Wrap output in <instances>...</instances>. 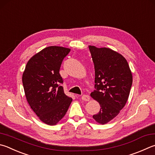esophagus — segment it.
<instances>
[{
    "instance_id": "34e87169",
    "label": "esophagus",
    "mask_w": 155,
    "mask_h": 155,
    "mask_svg": "<svg viewBox=\"0 0 155 155\" xmlns=\"http://www.w3.org/2000/svg\"><path fill=\"white\" fill-rule=\"evenodd\" d=\"M81 99L84 101H89L90 97L88 95H83L82 96H81Z\"/></svg>"
}]
</instances>
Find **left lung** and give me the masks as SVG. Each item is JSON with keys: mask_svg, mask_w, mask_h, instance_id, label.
Masks as SVG:
<instances>
[{"mask_svg": "<svg viewBox=\"0 0 155 155\" xmlns=\"http://www.w3.org/2000/svg\"><path fill=\"white\" fill-rule=\"evenodd\" d=\"M95 68V88L93 99L100 105L98 113L93 116L104 125L116 117L128 100L133 77L126 59L106 47L89 46Z\"/></svg>", "mask_w": 155, "mask_h": 155, "instance_id": "left-lung-1", "label": "left lung"}]
</instances>
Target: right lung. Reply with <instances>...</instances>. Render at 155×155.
<instances>
[{
  "label": "right lung",
  "instance_id": "obj_1",
  "mask_svg": "<svg viewBox=\"0 0 155 155\" xmlns=\"http://www.w3.org/2000/svg\"><path fill=\"white\" fill-rule=\"evenodd\" d=\"M70 49L50 46L31 58L22 75L26 97L41 121L55 125L65 116L72 99L64 94L60 69Z\"/></svg>",
  "mask_w": 155,
  "mask_h": 155
}]
</instances>
